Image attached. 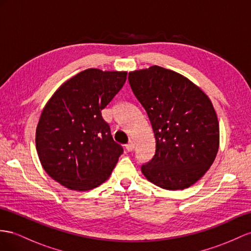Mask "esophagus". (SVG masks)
<instances>
[{"label": "esophagus", "mask_w": 251, "mask_h": 251, "mask_svg": "<svg viewBox=\"0 0 251 251\" xmlns=\"http://www.w3.org/2000/svg\"><path fill=\"white\" fill-rule=\"evenodd\" d=\"M125 149L127 151H132L134 150V144L132 141H130V142H128L126 145H125Z\"/></svg>", "instance_id": "34e87169"}]
</instances>
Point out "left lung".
<instances>
[{"label":"left lung","mask_w":251,"mask_h":251,"mask_svg":"<svg viewBox=\"0 0 251 251\" xmlns=\"http://www.w3.org/2000/svg\"><path fill=\"white\" fill-rule=\"evenodd\" d=\"M128 80L149 115L156 152L141 166L147 180L164 190L187 189L210 169L220 147V125L202 90L175 71L151 66Z\"/></svg>","instance_id":"obj_1"}]
</instances>
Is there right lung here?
Segmentation results:
<instances>
[{"mask_svg":"<svg viewBox=\"0 0 251 251\" xmlns=\"http://www.w3.org/2000/svg\"><path fill=\"white\" fill-rule=\"evenodd\" d=\"M126 79V71L87 69L64 81L44 106L36 129L38 157L64 188L89 191L111 175L123 149L101 110Z\"/></svg>","mask_w":251,"mask_h":251,"instance_id":"1","label":"right lung"}]
</instances>
